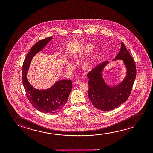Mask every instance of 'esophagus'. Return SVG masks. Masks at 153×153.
Masks as SVG:
<instances>
[{"label":"esophagus","instance_id":"34e87169","mask_svg":"<svg viewBox=\"0 0 153 153\" xmlns=\"http://www.w3.org/2000/svg\"><path fill=\"white\" fill-rule=\"evenodd\" d=\"M81 82H82V81H81L80 80L78 79L77 80V81H76L75 84H77V85H79V84H80V83H81Z\"/></svg>","mask_w":153,"mask_h":153}]
</instances>
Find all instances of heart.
<instances>
[{
  "label": "heart",
  "instance_id": "obj_1",
  "mask_svg": "<svg viewBox=\"0 0 153 153\" xmlns=\"http://www.w3.org/2000/svg\"><path fill=\"white\" fill-rule=\"evenodd\" d=\"M94 48V46L92 44H87L85 46H84L83 48V52L85 53H88L91 52ZM67 67L69 68H73L74 67L73 65L71 63H68L67 64Z\"/></svg>",
  "mask_w": 153,
  "mask_h": 153
}]
</instances>
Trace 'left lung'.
<instances>
[{
	"instance_id": "obj_1",
	"label": "left lung",
	"mask_w": 153,
	"mask_h": 153,
	"mask_svg": "<svg viewBox=\"0 0 153 153\" xmlns=\"http://www.w3.org/2000/svg\"><path fill=\"white\" fill-rule=\"evenodd\" d=\"M117 59L123 60L127 69L126 78L117 86H109L103 78V70L109 61L97 65L87 74L89 79L88 96L93 105L100 110L107 111L115 109L127 100L132 91L136 78V65L122 42L121 50L113 61Z\"/></svg>"
}]
</instances>
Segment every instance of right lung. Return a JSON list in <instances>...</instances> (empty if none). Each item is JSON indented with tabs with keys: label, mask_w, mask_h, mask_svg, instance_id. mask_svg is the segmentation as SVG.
Wrapping results in <instances>:
<instances>
[{
	"label": "right lung",
	"mask_w": 153,
	"mask_h": 153,
	"mask_svg": "<svg viewBox=\"0 0 153 153\" xmlns=\"http://www.w3.org/2000/svg\"><path fill=\"white\" fill-rule=\"evenodd\" d=\"M52 38V36L45 38L34 45L23 62L22 69V83L28 100L36 109L46 113H57L63 109L72 89L71 80H59L45 90L35 89L27 80V75L33 57Z\"/></svg>",
	"instance_id": "right-lung-1"
}]
</instances>
